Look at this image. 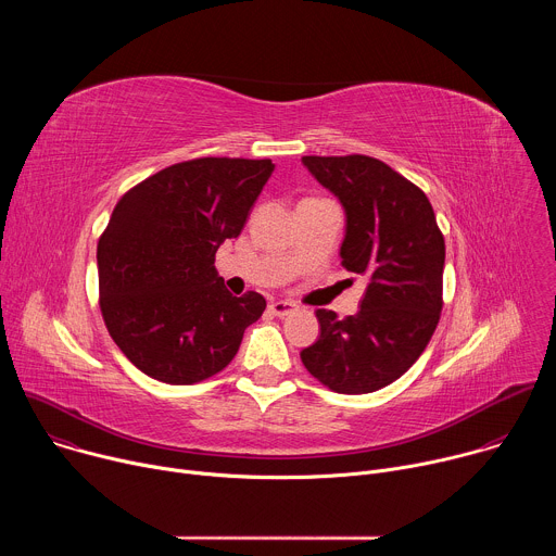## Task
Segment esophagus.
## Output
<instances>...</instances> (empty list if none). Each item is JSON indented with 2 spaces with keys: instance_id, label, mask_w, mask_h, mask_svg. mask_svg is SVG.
<instances>
[{
  "instance_id": "34e87169",
  "label": "esophagus",
  "mask_w": 556,
  "mask_h": 556,
  "mask_svg": "<svg viewBox=\"0 0 556 556\" xmlns=\"http://www.w3.org/2000/svg\"><path fill=\"white\" fill-rule=\"evenodd\" d=\"M268 309H270L275 316H288V314H292V312L296 309V305H294L292 301H273V303L268 305Z\"/></svg>"
}]
</instances>
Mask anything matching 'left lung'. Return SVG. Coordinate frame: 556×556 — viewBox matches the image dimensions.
<instances>
[{"label": "left lung", "instance_id": "8db88e82", "mask_svg": "<svg viewBox=\"0 0 556 556\" xmlns=\"http://www.w3.org/2000/svg\"><path fill=\"white\" fill-rule=\"evenodd\" d=\"M301 163L341 202V264L367 279L348 319L316 309L321 337L301 361L337 393H371L401 378L435 332L444 237L427 195L376 157L303 155Z\"/></svg>", "mask_w": 556, "mask_h": 556}]
</instances>
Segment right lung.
I'll return each instance as SVG.
<instances>
[{
    "label": "right lung",
    "instance_id": "right-lung-1",
    "mask_svg": "<svg viewBox=\"0 0 556 556\" xmlns=\"http://www.w3.org/2000/svg\"><path fill=\"white\" fill-rule=\"evenodd\" d=\"M273 161L198 157L127 191L99 240L101 312L110 337L147 376L193 384L222 371L266 309L232 296L215 270L242 232Z\"/></svg>",
    "mask_w": 556,
    "mask_h": 556
}]
</instances>
